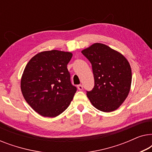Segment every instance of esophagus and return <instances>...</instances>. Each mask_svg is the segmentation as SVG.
I'll return each instance as SVG.
<instances>
[{"mask_svg":"<svg viewBox=\"0 0 152 152\" xmlns=\"http://www.w3.org/2000/svg\"><path fill=\"white\" fill-rule=\"evenodd\" d=\"M77 88L80 91H82L83 89V86L82 84H80V85H78V86H77Z\"/></svg>","mask_w":152,"mask_h":152,"instance_id":"obj_1","label":"esophagus"}]
</instances>
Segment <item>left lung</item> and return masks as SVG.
<instances>
[{"label": "left lung", "instance_id": "obj_1", "mask_svg": "<svg viewBox=\"0 0 152 152\" xmlns=\"http://www.w3.org/2000/svg\"><path fill=\"white\" fill-rule=\"evenodd\" d=\"M82 53L92 65L95 81L93 88L86 91L87 97L99 111H115L130 91L132 75L128 61L122 54L102 43H94Z\"/></svg>", "mask_w": 152, "mask_h": 152}]
</instances>
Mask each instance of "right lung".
I'll return each mask as SVG.
<instances>
[{"mask_svg":"<svg viewBox=\"0 0 152 152\" xmlns=\"http://www.w3.org/2000/svg\"><path fill=\"white\" fill-rule=\"evenodd\" d=\"M72 56L56 50L41 52L25 68L20 82L23 95L41 115L56 117L70 105L77 91L67 68Z\"/></svg>","mask_w":152,"mask_h":152,"instance_id":"obj_1","label":"right lung"}]
</instances>
